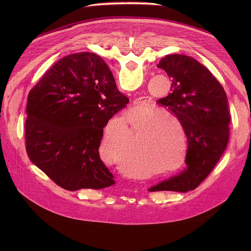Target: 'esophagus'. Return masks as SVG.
<instances>
[{
    "label": "esophagus",
    "instance_id": "esophagus-1",
    "mask_svg": "<svg viewBox=\"0 0 251 251\" xmlns=\"http://www.w3.org/2000/svg\"><path fill=\"white\" fill-rule=\"evenodd\" d=\"M140 104H141V101H136V102H135V108H138Z\"/></svg>",
    "mask_w": 251,
    "mask_h": 251
}]
</instances>
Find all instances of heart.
I'll list each match as a JSON object with an SVG mask.
<instances>
[{"instance_id":"heart-1","label":"heart","mask_w":251,"mask_h":251,"mask_svg":"<svg viewBox=\"0 0 251 251\" xmlns=\"http://www.w3.org/2000/svg\"><path fill=\"white\" fill-rule=\"evenodd\" d=\"M131 133L137 137V160L143 177L164 174L180 168L188 155V135L181 119L169 110L142 108L129 114ZM128 118L105 127L99 143L101 159L127 171L137 167L126 160L130 143Z\"/></svg>"}]
</instances>
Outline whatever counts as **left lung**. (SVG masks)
Returning <instances> with one entry per match:
<instances>
[{
    "label": "left lung",
    "instance_id": "obj_1",
    "mask_svg": "<svg viewBox=\"0 0 251 251\" xmlns=\"http://www.w3.org/2000/svg\"><path fill=\"white\" fill-rule=\"evenodd\" d=\"M171 78V92L157 100L177 115L188 135L187 168L150 191L194 190L225 152L231 116L225 90L203 65L184 55H168L157 64Z\"/></svg>",
    "mask_w": 251,
    "mask_h": 251
}]
</instances>
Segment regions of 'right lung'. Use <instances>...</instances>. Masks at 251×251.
Instances as JSON below:
<instances>
[{"label":"right lung","mask_w":251,"mask_h":251,"mask_svg":"<svg viewBox=\"0 0 251 251\" xmlns=\"http://www.w3.org/2000/svg\"><path fill=\"white\" fill-rule=\"evenodd\" d=\"M128 102L100 56L83 51L62 58L29 91L25 121L29 160L66 190L113 185L98 147L103 127Z\"/></svg>","instance_id":"add662e5"}]
</instances>
